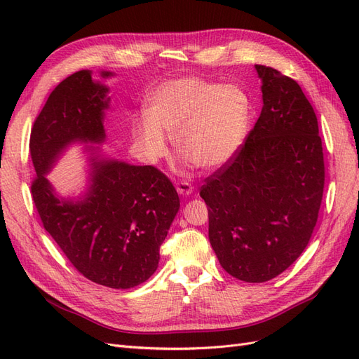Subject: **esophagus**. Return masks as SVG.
Returning a JSON list of instances; mask_svg holds the SVG:
<instances>
[{
  "mask_svg": "<svg viewBox=\"0 0 359 359\" xmlns=\"http://www.w3.org/2000/svg\"><path fill=\"white\" fill-rule=\"evenodd\" d=\"M175 187H177V191L180 194H182V196H190V194L193 193V186H191V184H189L187 181L175 182Z\"/></svg>",
  "mask_w": 359,
  "mask_h": 359,
  "instance_id": "1",
  "label": "esophagus"
}]
</instances>
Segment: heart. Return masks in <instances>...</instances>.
I'll return each mask as SVG.
<instances>
[{
    "mask_svg": "<svg viewBox=\"0 0 359 359\" xmlns=\"http://www.w3.org/2000/svg\"><path fill=\"white\" fill-rule=\"evenodd\" d=\"M145 114L133 119L132 133L148 163L168 154V135L182 163L210 172L227 165L243 147L250 102L236 85L178 76L151 91Z\"/></svg>",
    "mask_w": 359,
    "mask_h": 359,
    "instance_id": "obj_1",
    "label": "heart"
}]
</instances>
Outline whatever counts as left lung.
Masks as SVG:
<instances>
[{
    "mask_svg": "<svg viewBox=\"0 0 359 359\" xmlns=\"http://www.w3.org/2000/svg\"><path fill=\"white\" fill-rule=\"evenodd\" d=\"M262 112L238 156L206 178L210 243L226 273L264 283L307 247L323 194L319 126L301 86L255 66Z\"/></svg>",
    "mask_w": 359,
    "mask_h": 359,
    "instance_id": "1",
    "label": "left lung"
}]
</instances>
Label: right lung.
<instances>
[{"label": "right lung", "mask_w": 359, "mask_h": 359, "mask_svg": "<svg viewBox=\"0 0 359 359\" xmlns=\"http://www.w3.org/2000/svg\"><path fill=\"white\" fill-rule=\"evenodd\" d=\"M115 73L76 72L60 82L31 130L37 178L32 201L43 226L79 273L97 285L130 289L156 273L160 245L180 210L175 187L153 166L107 157L106 112ZM76 143L85 144L87 182L78 197H61L46 175Z\"/></svg>", "instance_id": "1"}]
</instances>
